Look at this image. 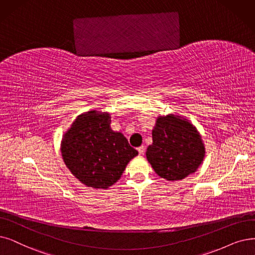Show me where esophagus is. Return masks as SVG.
Listing matches in <instances>:
<instances>
[{
  "label": "esophagus",
  "mask_w": 255,
  "mask_h": 255,
  "mask_svg": "<svg viewBox=\"0 0 255 255\" xmlns=\"http://www.w3.org/2000/svg\"><path fill=\"white\" fill-rule=\"evenodd\" d=\"M137 149H138V151H139V154H140V155H143V154H144V151H145V147H144L143 145L139 146Z\"/></svg>",
  "instance_id": "obj_1"
}]
</instances>
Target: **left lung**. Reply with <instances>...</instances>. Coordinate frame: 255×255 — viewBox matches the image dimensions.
I'll use <instances>...</instances> for the list:
<instances>
[{"label":"left lung","instance_id":"left-lung-1","mask_svg":"<svg viewBox=\"0 0 255 255\" xmlns=\"http://www.w3.org/2000/svg\"><path fill=\"white\" fill-rule=\"evenodd\" d=\"M204 155L201 136L188 121L174 115L158 118L146 150L157 175L168 181L184 179L197 170Z\"/></svg>","mask_w":255,"mask_h":255}]
</instances>
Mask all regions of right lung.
<instances>
[{"label":"right lung","instance_id":"obj_1","mask_svg":"<svg viewBox=\"0 0 255 255\" xmlns=\"http://www.w3.org/2000/svg\"><path fill=\"white\" fill-rule=\"evenodd\" d=\"M109 114L89 112L73 122L62 142L67 167L87 186L108 188L124 174L138 151L121 133L112 130Z\"/></svg>","mask_w":255,"mask_h":255}]
</instances>
